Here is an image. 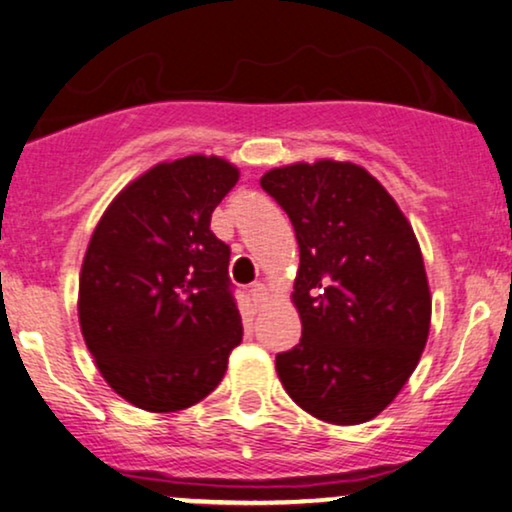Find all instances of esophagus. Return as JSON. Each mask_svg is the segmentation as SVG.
Returning a JSON list of instances; mask_svg holds the SVG:
<instances>
[{"mask_svg": "<svg viewBox=\"0 0 512 512\" xmlns=\"http://www.w3.org/2000/svg\"><path fill=\"white\" fill-rule=\"evenodd\" d=\"M250 297H252V302H255V304H262L264 297H267V288H264V283H252Z\"/></svg>", "mask_w": 512, "mask_h": 512, "instance_id": "esophagus-1", "label": "esophagus"}]
</instances>
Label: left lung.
Masks as SVG:
<instances>
[{
    "mask_svg": "<svg viewBox=\"0 0 512 512\" xmlns=\"http://www.w3.org/2000/svg\"><path fill=\"white\" fill-rule=\"evenodd\" d=\"M260 186L300 245L293 302L302 338L276 354L278 378L312 416L366 423L397 397L428 342L432 300L411 224L352 163L278 167Z\"/></svg>",
    "mask_w": 512,
    "mask_h": 512,
    "instance_id": "1",
    "label": "left lung"
}]
</instances>
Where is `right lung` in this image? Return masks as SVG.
Returning a JSON list of instances; mask_svg holds the SVG:
<instances>
[{
  "instance_id": "right-lung-1",
  "label": "right lung",
  "mask_w": 512,
  "mask_h": 512,
  "mask_svg": "<svg viewBox=\"0 0 512 512\" xmlns=\"http://www.w3.org/2000/svg\"><path fill=\"white\" fill-rule=\"evenodd\" d=\"M236 181L222 158L160 163L96 224L80 274L82 335L106 383L139 409L198 404L241 345L231 248L210 231Z\"/></svg>"
}]
</instances>
